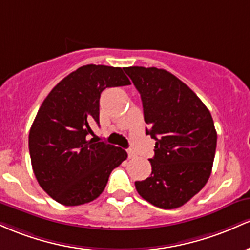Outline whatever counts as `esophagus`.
I'll list each match as a JSON object with an SVG mask.
<instances>
[{
    "label": "esophagus",
    "instance_id": "1",
    "mask_svg": "<svg viewBox=\"0 0 250 250\" xmlns=\"http://www.w3.org/2000/svg\"><path fill=\"white\" fill-rule=\"evenodd\" d=\"M127 155H128V158H130V159H132V158H134V157H136V153H134L132 150H128Z\"/></svg>",
    "mask_w": 250,
    "mask_h": 250
}]
</instances>
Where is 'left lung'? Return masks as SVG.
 Listing matches in <instances>:
<instances>
[{
    "instance_id": "1",
    "label": "left lung",
    "mask_w": 250,
    "mask_h": 250,
    "mask_svg": "<svg viewBox=\"0 0 250 250\" xmlns=\"http://www.w3.org/2000/svg\"><path fill=\"white\" fill-rule=\"evenodd\" d=\"M142 98L146 134L156 140L150 177L137 191L162 209L186 204L207 184L215 158L214 120L183 81L156 67H125Z\"/></svg>"
}]
</instances>
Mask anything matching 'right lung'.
<instances>
[{"label":"right lung","mask_w":250,"mask_h":250,"mask_svg":"<svg viewBox=\"0 0 250 250\" xmlns=\"http://www.w3.org/2000/svg\"><path fill=\"white\" fill-rule=\"evenodd\" d=\"M130 83L120 67L86 64L43 100L29 131V153L39 184L53 200L69 207L92 202L127 158L122 147L88 138L94 134L89 125H99L102 92Z\"/></svg>","instance_id":"1"}]
</instances>
